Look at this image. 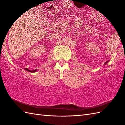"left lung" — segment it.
Wrapping results in <instances>:
<instances>
[{
	"mask_svg": "<svg viewBox=\"0 0 125 125\" xmlns=\"http://www.w3.org/2000/svg\"><path fill=\"white\" fill-rule=\"evenodd\" d=\"M108 62H109V60H108V61H106V62L104 63V65H106V64H107V63H108Z\"/></svg>",
	"mask_w": 125,
	"mask_h": 125,
	"instance_id": "8db88e82",
	"label": "left lung"
}]
</instances>
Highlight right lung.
<instances>
[{
  "instance_id": "add662e5",
  "label": "right lung",
  "mask_w": 125,
  "mask_h": 125,
  "mask_svg": "<svg viewBox=\"0 0 125 125\" xmlns=\"http://www.w3.org/2000/svg\"><path fill=\"white\" fill-rule=\"evenodd\" d=\"M24 70H26V71H28V72H30V73H35V72L37 71V69H36V70H33V71H31V70H28V69H26V68L24 69Z\"/></svg>"
}]
</instances>
